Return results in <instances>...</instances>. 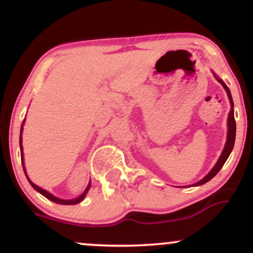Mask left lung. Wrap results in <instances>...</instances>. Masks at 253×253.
Listing matches in <instances>:
<instances>
[{"label": "left lung", "instance_id": "left-lung-1", "mask_svg": "<svg viewBox=\"0 0 253 253\" xmlns=\"http://www.w3.org/2000/svg\"><path fill=\"white\" fill-rule=\"evenodd\" d=\"M215 78L217 81H219L220 84L223 86V89L226 90V92H227L228 95V98H229V102H231V112H229L228 114V119H227V126H228V130H227V140H226V144H225V147H223L222 150V153L221 156H220V158L217 159L216 164L214 165V168L211 169L210 172L207 173V176H205L201 181H199L197 183H194L193 187H196V185H201V184H205V183H207L208 181H211V178H213L214 176L216 175L217 172H219L220 169L223 167V164H225V162L227 161L228 156L231 155L232 150H233V146H234V140H236V120H234V109H233V100H232V95H231V91H229L228 86L226 85L225 82H223L222 80H220L219 77L216 76V75H214Z\"/></svg>", "mask_w": 253, "mask_h": 253}]
</instances>
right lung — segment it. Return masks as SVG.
Returning a JSON list of instances; mask_svg holds the SVG:
<instances>
[{"label":"right lung","mask_w":253,"mask_h":253,"mask_svg":"<svg viewBox=\"0 0 253 253\" xmlns=\"http://www.w3.org/2000/svg\"><path fill=\"white\" fill-rule=\"evenodd\" d=\"M24 123H25V120H24ZM24 123H22V125H21V130H20V132H21V133H22V129H24V128H22V127H24ZM20 150H21V162H22V167H24V171H25V173H26V170H25V165H24V152H22L21 135H20ZM26 177H27L28 182L31 183V185H32V187L34 188V189H36L37 191H39V193L42 194V195L45 196L46 199L51 200L52 202L59 203V205H76V203H80L81 201H83V199H84V197H85V195H86V194H88V191H89V189H90V183H89V184H88V187H86V189L83 191V194H82V195H80V196H78V197H76V199H72V200H63V199H58V197L53 196V195H52V194L48 193V191L43 190L42 188L38 187L37 184H34V183L32 182L30 178H28L27 173H26Z\"/></svg>","instance_id":"add662e5"}]
</instances>
